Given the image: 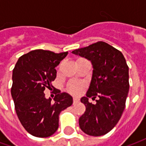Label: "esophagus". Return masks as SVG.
<instances>
[{
	"instance_id": "obj_1",
	"label": "esophagus",
	"mask_w": 146,
	"mask_h": 146,
	"mask_svg": "<svg viewBox=\"0 0 146 146\" xmlns=\"http://www.w3.org/2000/svg\"><path fill=\"white\" fill-rule=\"evenodd\" d=\"M79 102V99L77 98H73V103L75 104V103H76V102Z\"/></svg>"
}]
</instances>
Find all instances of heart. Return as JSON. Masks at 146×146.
Returning a JSON list of instances; mask_svg holds the SVG:
<instances>
[{"instance_id": "obj_1", "label": "heart", "mask_w": 146, "mask_h": 146, "mask_svg": "<svg viewBox=\"0 0 146 146\" xmlns=\"http://www.w3.org/2000/svg\"><path fill=\"white\" fill-rule=\"evenodd\" d=\"M82 84L80 83H73L70 87V92L73 95H78L81 92Z\"/></svg>"}]
</instances>
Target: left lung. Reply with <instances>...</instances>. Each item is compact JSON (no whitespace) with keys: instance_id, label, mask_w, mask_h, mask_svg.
Returning a JSON list of instances; mask_svg holds the SVG:
<instances>
[{"instance_id":"1","label":"left lung","mask_w":146,"mask_h":146,"mask_svg":"<svg viewBox=\"0 0 146 146\" xmlns=\"http://www.w3.org/2000/svg\"><path fill=\"white\" fill-rule=\"evenodd\" d=\"M73 54L91 61L92 80L86 97L80 99L85 113L80 117L79 125L85 134L101 136L116 125L125 108L129 92V68L121 51L103 41L76 49ZM98 97L96 104L88 102Z\"/></svg>"}]
</instances>
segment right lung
Wrapping results in <instances>:
<instances>
[{"mask_svg":"<svg viewBox=\"0 0 146 146\" xmlns=\"http://www.w3.org/2000/svg\"><path fill=\"white\" fill-rule=\"evenodd\" d=\"M68 51L54 53L37 49L22 55L12 72L11 93L19 121L28 133L38 138H47L58 127V117L62 110L73 104V98L58 90L51 98H45L46 88H53L56 78L55 67Z\"/></svg>","mask_w":146,"mask_h":146,"instance_id":"obj_1","label":"right lung"}]
</instances>
